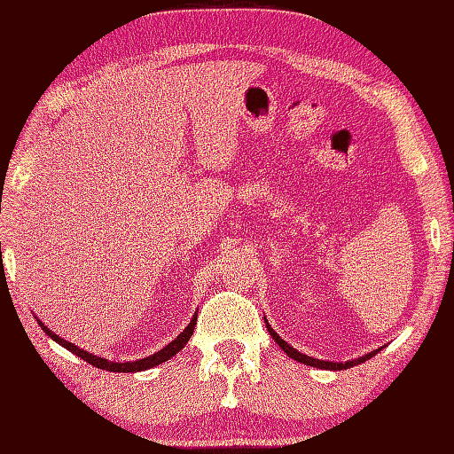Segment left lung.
<instances>
[{"instance_id": "1", "label": "left lung", "mask_w": 454, "mask_h": 454, "mask_svg": "<svg viewBox=\"0 0 454 454\" xmlns=\"http://www.w3.org/2000/svg\"><path fill=\"white\" fill-rule=\"evenodd\" d=\"M267 322V320H265ZM267 330H269V333H271V337L273 340L281 345V349L288 355V356H293L294 361H301V363H304V364H310V366H316V369H325V371H343V369H349V366H355V364H359V363H364L366 359H371V356H374L376 353L379 351H372V353H369V355H364V356H359V359H355V361H347V363H330V361H320V359H314V356H308V355H302V353H298L296 349H293L291 345H288L285 340H281V337H278L277 333H275V330L271 325H269V322H267Z\"/></svg>"}]
</instances>
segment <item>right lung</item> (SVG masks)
<instances>
[{"mask_svg":"<svg viewBox=\"0 0 454 454\" xmlns=\"http://www.w3.org/2000/svg\"><path fill=\"white\" fill-rule=\"evenodd\" d=\"M38 325H41L43 330H44V333H46V335H51L54 341H58V343H60L62 347H66L67 351H72L74 355L82 356L83 361H88L90 364L98 366V369L111 371V372H138V371H146V369H152V366L166 363L168 359H171L173 355L179 353V351L183 349V347L187 345V341L191 340L192 330H195V325H197V314L192 316V320H191V324L185 327V330H183V332H181V333L176 337V340H173L169 345L163 347L161 351H158V353H153V355L146 356V359L132 361V363H113V361H107V359H101V356H95V355H91V353H88V351L80 349V347H75L74 343L62 340V337H58L54 332L48 330V327H46L41 320H38Z\"/></svg>","mask_w":454,"mask_h":454,"instance_id":"obj_1","label":"right lung"}]
</instances>
